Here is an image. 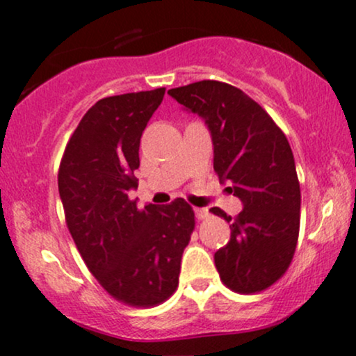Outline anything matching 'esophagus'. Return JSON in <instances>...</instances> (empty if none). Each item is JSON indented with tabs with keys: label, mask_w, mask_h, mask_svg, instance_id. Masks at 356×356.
Returning a JSON list of instances; mask_svg holds the SVG:
<instances>
[{
	"label": "esophagus",
	"mask_w": 356,
	"mask_h": 356,
	"mask_svg": "<svg viewBox=\"0 0 356 356\" xmlns=\"http://www.w3.org/2000/svg\"><path fill=\"white\" fill-rule=\"evenodd\" d=\"M194 212H195V218H197L199 220L206 219V218H207V214H209V212H207L206 207H194Z\"/></svg>",
	"instance_id": "34e87169"
}]
</instances>
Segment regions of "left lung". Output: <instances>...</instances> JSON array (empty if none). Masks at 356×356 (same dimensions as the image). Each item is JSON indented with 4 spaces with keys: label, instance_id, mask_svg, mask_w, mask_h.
I'll use <instances>...</instances> for the list:
<instances>
[{
    "label": "left lung",
    "instance_id": "1",
    "mask_svg": "<svg viewBox=\"0 0 356 356\" xmlns=\"http://www.w3.org/2000/svg\"><path fill=\"white\" fill-rule=\"evenodd\" d=\"M170 97L206 122L214 170L243 202L231 239L214 254L222 283L249 295L276 283L291 264L300 234L301 192L295 157L283 130L243 90L216 80L170 88Z\"/></svg>",
    "mask_w": 356,
    "mask_h": 356
}]
</instances>
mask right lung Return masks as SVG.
<instances>
[{"mask_svg":"<svg viewBox=\"0 0 356 356\" xmlns=\"http://www.w3.org/2000/svg\"><path fill=\"white\" fill-rule=\"evenodd\" d=\"M164 93L155 88L97 102L68 140L58 172L68 231L90 273L115 300L142 308L177 289L195 224L181 197L144 209L129 199L142 132Z\"/></svg>","mask_w":356,"mask_h":356,"instance_id":"add662e5","label":"right lung"}]
</instances>
